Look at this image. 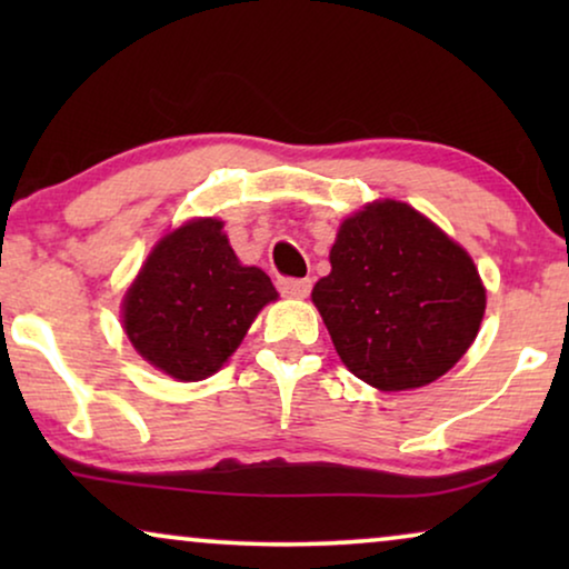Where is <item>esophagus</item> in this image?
Wrapping results in <instances>:
<instances>
[{
    "mask_svg": "<svg viewBox=\"0 0 569 569\" xmlns=\"http://www.w3.org/2000/svg\"><path fill=\"white\" fill-rule=\"evenodd\" d=\"M310 287H313L310 279H279V290H282V295H287V298H298V300L308 298Z\"/></svg>",
    "mask_w": 569,
    "mask_h": 569,
    "instance_id": "obj_1",
    "label": "esophagus"
}]
</instances>
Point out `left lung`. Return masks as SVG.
Wrapping results in <instances>:
<instances>
[{
    "mask_svg": "<svg viewBox=\"0 0 569 569\" xmlns=\"http://www.w3.org/2000/svg\"><path fill=\"white\" fill-rule=\"evenodd\" d=\"M313 298L341 362L378 391L432 383L473 345L487 292L471 256L403 201L347 217Z\"/></svg>",
    "mask_w": 569,
    "mask_h": 569,
    "instance_id": "left-lung-1",
    "label": "left lung"
}]
</instances>
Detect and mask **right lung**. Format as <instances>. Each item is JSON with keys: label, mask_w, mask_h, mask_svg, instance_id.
Returning <instances> with one entry per match:
<instances>
[{"label": "right lung", "mask_w": 569, "mask_h": 569, "mask_svg": "<svg viewBox=\"0 0 569 569\" xmlns=\"http://www.w3.org/2000/svg\"><path fill=\"white\" fill-rule=\"evenodd\" d=\"M271 300V279L238 261L222 222L199 217L152 248L123 295L121 318L147 362L176 380H204L228 362Z\"/></svg>", "instance_id": "obj_1"}]
</instances>
